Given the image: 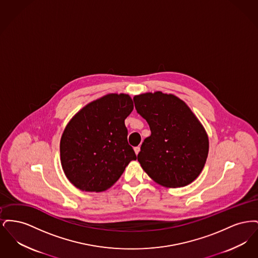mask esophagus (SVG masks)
Returning <instances> with one entry per match:
<instances>
[{"label":"esophagus","instance_id":"34e87169","mask_svg":"<svg viewBox=\"0 0 258 258\" xmlns=\"http://www.w3.org/2000/svg\"><path fill=\"white\" fill-rule=\"evenodd\" d=\"M135 152L136 155H138V153L140 152V147H135Z\"/></svg>","mask_w":258,"mask_h":258}]
</instances>
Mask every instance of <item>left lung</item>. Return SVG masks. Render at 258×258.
Wrapping results in <instances>:
<instances>
[{"mask_svg":"<svg viewBox=\"0 0 258 258\" xmlns=\"http://www.w3.org/2000/svg\"><path fill=\"white\" fill-rule=\"evenodd\" d=\"M137 113L147 121L137 160L157 183L181 187L194 182L208 157V136L189 107L173 95L156 92L134 98Z\"/></svg>","mask_w":258,"mask_h":258,"instance_id":"8db88e82","label":"left lung"}]
</instances>
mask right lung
I'll return each mask as SVG.
<instances>
[{
	"instance_id": "add662e5",
	"label": "right lung",
	"mask_w": 258,
	"mask_h": 258,
	"mask_svg": "<svg viewBox=\"0 0 258 258\" xmlns=\"http://www.w3.org/2000/svg\"><path fill=\"white\" fill-rule=\"evenodd\" d=\"M133 110L130 96L110 94L87 104L68 123L60 143L61 163L76 187L102 191L136 160L124 125Z\"/></svg>"
}]
</instances>
